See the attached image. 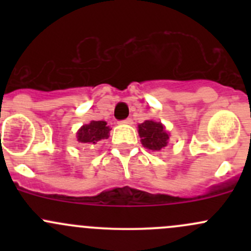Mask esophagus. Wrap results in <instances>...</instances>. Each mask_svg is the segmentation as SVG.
Returning <instances> with one entry per match:
<instances>
[{
	"label": "esophagus",
	"mask_w": 251,
	"mask_h": 251,
	"mask_svg": "<svg viewBox=\"0 0 251 251\" xmlns=\"http://www.w3.org/2000/svg\"><path fill=\"white\" fill-rule=\"evenodd\" d=\"M120 123H121V124H126V125H131V124H132V119L127 118V119H125V120L120 121Z\"/></svg>",
	"instance_id": "obj_1"
}]
</instances>
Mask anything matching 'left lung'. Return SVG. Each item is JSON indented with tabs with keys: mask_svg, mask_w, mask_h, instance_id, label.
Returning a JSON list of instances; mask_svg holds the SVG:
<instances>
[{
	"mask_svg": "<svg viewBox=\"0 0 251 251\" xmlns=\"http://www.w3.org/2000/svg\"><path fill=\"white\" fill-rule=\"evenodd\" d=\"M138 133L142 144L151 151H160L168 144L169 135L160 123L151 120L144 121L138 125Z\"/></svg>",
	"mask_w": 251,
	"mask_h": 251,
	"instance_id": "8db88e82",
	"label": "left lung"
}]
</instances>
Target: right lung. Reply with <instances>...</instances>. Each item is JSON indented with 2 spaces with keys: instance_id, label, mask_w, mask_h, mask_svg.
Instances as JSON below:
<instances>
[{
  "instance_id": "1",
  "label": "right lung",
  "mask_w": 251,
  "mask_h": 251,
  "mask_svg": "<svg viewBox=\"0 0 251 251\" xmlns=\"http://www.w3.org/2000/svg\"><path fill=\"white\" fill-rule=\"evenodd\" d=\"M109 131L105 121H91L77 131V141L83 144H96L98 141L109 137Z\"/></svg>"
}]
</instances>
